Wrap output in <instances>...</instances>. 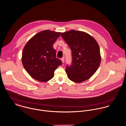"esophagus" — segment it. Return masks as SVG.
I'll return each mask as SVG.
<instances>
[{
	"mask_svg": "<svg viewBox=\"0 0 126 126\" xmlns=\"http://www.w3.org/2000/svg\"><path fill=\"white\" fill-rule=\"evenodd\" d=\"M61 60L62 61V63H64V57L61 58Z\"/></svg>",
	"mask_w": 126,
	"mask_h": 126,
	"instance_id": "esophagus-1",
	"label": "esophagus"
}]
</instances>
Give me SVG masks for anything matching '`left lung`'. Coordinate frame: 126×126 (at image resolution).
<instances>
[{"mask_svg": "<svg viewBox=\"0 0 126 126\" xmlns=\"http://www.w3.org/2000/svg\"><path fill=\"white\" fill-rule=\"evenodd\" d=\"M61 37L71 51V65L66 67L69 79L75 83L89 79L101 62L98 42L88 34L75 30L62 33Z\"/></svg>", "mask_w": 126, "mask_h": 126, "instance_id": "8db88e82", "label": "left lung"}]
</instances>
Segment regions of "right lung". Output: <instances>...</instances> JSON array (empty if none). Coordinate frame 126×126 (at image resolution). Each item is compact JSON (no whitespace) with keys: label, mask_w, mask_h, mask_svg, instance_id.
Listing matches in <instances>:
<instances>
[{"label":"right lung","mask_w":126,"mask_h":126,"mask_svg":"<svg viewBox=\"0 0 126 126\" xmlns=\"http://www.w3.org/2000/svg\"><path fill=\"white\" fill-rule=\"evenodd\" d=\"M60 32L45 30L30 39L24 48L22 62L28 74L40 82H47L54 76V71L62 65L56 57L53 44Z\"/></svg>","instance_id":"right-lung-1"}]
</instances>
